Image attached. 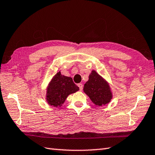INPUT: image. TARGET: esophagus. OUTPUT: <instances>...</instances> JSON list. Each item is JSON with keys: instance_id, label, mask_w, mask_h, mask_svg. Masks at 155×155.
<instances>
[{"instance_id": "1", "label": "esophagus", "mask_w": 155, "mask_h": 155, "mask_svg": "<svg viewBox=\"0 0 155 155\" xmlns=\"http://www.w3.org/2000/svg\"><path fill=\"white\" fill-rule=\"evenodd\" d=\"M78 86L79 87V88H80V91H81L82 90V89H83V84H78Z\"/></svg>"}]
</instances>
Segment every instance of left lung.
I'll list each match as a JSON object with an SVG mask.
<instances>
[{"label": "left lung", "instance_id": "1", "mask_svg": "<svg viewBox=\"0 0 155 155\" xmlns=\"http://www.w3.org/2000/svg\"><path fill=\"white\" fill-rule=\"evenodd\" d=\"M84 91L96 105L102 106L109 104L112 99V93L109 84L95 70L89 76L85 84Z\"/></svg>", "mask_w": 155, "mask_h": 155}]
</instances>
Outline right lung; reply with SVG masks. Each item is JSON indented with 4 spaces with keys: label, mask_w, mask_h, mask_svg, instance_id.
<instances>
[{
    "label": "right lung",
    "mask_w": 155,
    "mask_h": 155,
    "mask_svg": "<svg viewBox=\"0 0 155 155\" xmlns=\"http://www.w3.org/2000/svg\"><path fill=\"white\" fill-rule=\"evenodd\" d=\"M79 90L72 78L61 75L60 71L51 79L47 88L46 100L54 107H60L66 101L68 96Z\"/></svg>",
    "instance_id": "1"
}]
</instances>
